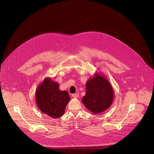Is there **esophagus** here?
<instances>
[{"instance_id": "obj_1", "label": "esophagus", "mask_w": 154, "mask_h": 154, "mask_svg": "<svg viewBox=\"0 0 154 154\" xmlns=\"http://www.w3.org/2000/svg\"><path fill=\"white\" fill-rule=\"evenodd\" d=\"M72 97H74V98H77L78 97H79V94H78V93L73 94L72 95Z\"/></svg>"}]
</instances>
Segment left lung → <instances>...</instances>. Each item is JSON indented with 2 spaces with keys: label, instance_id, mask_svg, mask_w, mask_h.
I'll return each mask as SVG.
<instances>
[{
  "label": "left lung",
  "instance_id": "obj_1",
  "mask_svg": "<svg viewBox=\"0 0 154 154\" xmlns=\"http://www.w3.org/2000/svg\"><path fill=\"white\" fill-rule=\"evenodd\" d=\"M114 92L109 80L95 73L86 84V94L82 99L85 107L94 114H99L110 107Z\"/></svg>",
  "mask_w": 154,
  "mask_h": 154
}]
</instances>
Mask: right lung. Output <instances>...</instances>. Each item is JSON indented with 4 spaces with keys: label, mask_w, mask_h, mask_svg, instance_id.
Wrapping results in <instances>:
<instances>
[{
    "label": "right lung",
    "mask_w": 154,
    "mask_h": 154,
    "mask_svg": "<svg viewBox=\"0 0 154 154\" xmlns=\"http://www.w3.org/2000/svg\"><path fill=\"white\" fill-rule=\"evenodd\" d=\"M70 98L68 92L59 89V84L45 78L35 92V100L42 112L53 118L62 117Z\"/></svg>",
    "instance_id": "obj_1"
}]
</instances>
